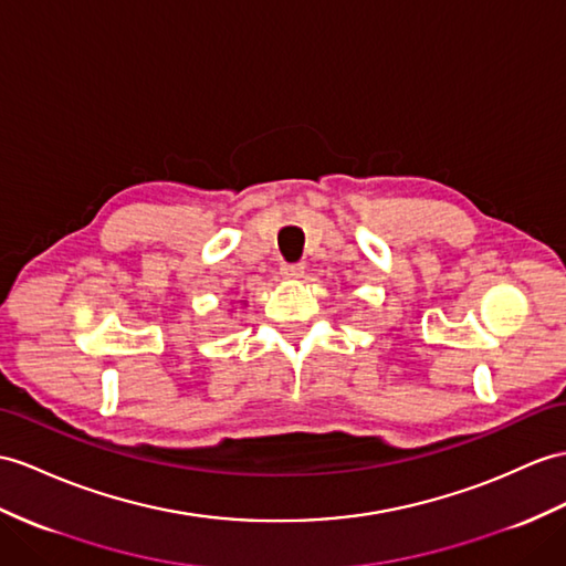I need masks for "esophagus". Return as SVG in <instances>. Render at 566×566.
<instances>
[{
    "label": "esophagus",
    "instance_id": "34e87169",
    "mask_svg": "<svg viewBox=\"0 0 566 566\" xmlns=\"http://www.w3.org/2000/svg\"><path fill=\"white\" fill-rule=\"evenodd\" d=\"M281 273L285 275V279H300L302 273H305V264H300V261H283L281 264Z\"/></svg>",
    "mask_w": 566,
    "mask_h": 566
}]
</instances>
